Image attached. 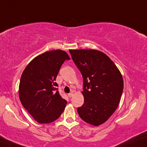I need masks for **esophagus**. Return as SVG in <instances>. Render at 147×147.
I'll list each match as a JSON object with an SVG mask.
<instances>
[{
  "instance_id": "obj_1",
  "label": "esophagus",
  "mask_w": 147,
  "mask_h": 147,
  "mask_svg": "<svg viewBox=\"0 0 147 147\" xmlns=\"http://www.w3.org/2000/svg\"><path fill=\"white\" fill-rule=\"evenodd\" d=\"M68 97L69 98H71L72 96H73V92H70V93H69V94H68Z\"/></svg>"
}]
</instances>
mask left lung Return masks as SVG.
<instances>
[{"label": "left lung", "instance_id": "8db88e82", "mask_svg": "<svg viewBox=\"0 0 147 147\" xmlns=\"http://www.w3.org/2000/svg\"><path fill=\"white\" fill-rule=\"evenodd\" d=\"M69 51L83 79L84 104L77 108L79 117L91 125H101L119 104L123 90L121 74L102 52L94 49Z\"/></svg>", "mask_w": 147, "mask_h": 147}]
</instances>
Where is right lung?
Listing matches in <instances>:
<instances>
[{
    "label": "right lung",
    "mask_w": 147,
    "mask_h": 147,
    "mask_svg": "<svg viewBox=\"0 0 147 147\" xmlns=\"http://www.w3.org/2000/svg\"><path fill=\"white\" fill-rule=\"evenodd\" d=\"M70 60L64 51L45 52L31 61L22 73L19 97L23 107L39 123H49L60 117L67 101L57 91L55 82L61 66Z\"/></svg>",
    "instance_id": "1"
}]
</instances>
